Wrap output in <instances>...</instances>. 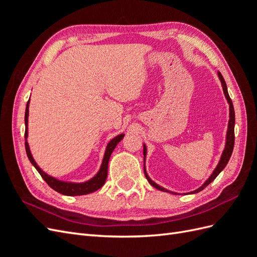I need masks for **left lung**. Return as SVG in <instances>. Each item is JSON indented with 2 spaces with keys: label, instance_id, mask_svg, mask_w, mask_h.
I'll use <instances>...</instances> for the list:
<instances>
[{
  "label": "left lung",
  "instance_id": "8db88e82",
  "mask_svg": "<svg viewBox=\"0 0 257 257\" xmlns=\"http://www.w3.org/2000/svg\"><path fill=\"white\" fill-rule=\"evenodd\" d=\"M217 76H219V79L222 83V88H223V92H224V95L225 97H226L227 99V103L229 105V120H228V126H227V133H226V139H225V147H224V150L221 154V158H220V161L219 163H217L216 167L214 168V170L212 172V174L210 175V177L207 179V180L205 181V183L199 186L198 189L194 190L193 192H190L188 194H195V193H198L200 191H203L207 185H209L210 183H211L214 179L217 177V175H219L222 170L225 168V166L227 165V163L231 157V153H232V149H234V144H235V110H234V106H232V102L231 99L228 95V92H227V87H226V82H225L223 76L220 72H217ZM146 157H147V147L146 145L144 144V172H145V176L147 178L148 182H149L152 186H154L155 189H158L160 191H163V192H168V193H172V194H179V193H176V192H172L169 190H166L163 188V186L159 185L155 183L154 181H152L150 177L148 176V173L146 170Z\"/></svg>",
  "mask_w": 257,
  "mask_h": 257
}]
</instances>
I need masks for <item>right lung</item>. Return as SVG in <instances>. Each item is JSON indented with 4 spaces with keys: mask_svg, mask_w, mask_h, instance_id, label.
I'll use <instances>...</instances> for the list:
<instances>
[{
    "mask_svg": "<svg viewBox=\"0 0 257 257\" xmlns=\"http://www.w3.org/2000/svg\"><path fill=\"white\" fill-rule=\"evenodd\" d=\"M29 106H30V99L27 104V108H26V115H25V123H26V134H25V138H26V151H27V155L30 160V162L32 163V165L36 168V170L40 175L42 176V178L44 180L47 182V184L52 188L54 191L59 192L60 194H63V195H67V196H77V195H85V194H90L97 191L98 189L102 188V186L105 184V181L107 179V173H108V163H109V159L110 155L112 153V151L114 150L115 146L118 145L122 138L124 137V134H119L118 136H115L114 138H112L111 141L107 144L106 149H105V153H104V158L102 161V165L99 167V170L97 172V174L91 178L90 180L84 181V182H71V181H62L59 180V179L54 178L50 175H48L47 173H45L44 170L37 165V163L35 162L32 153H31L30 150V146L28 143V122H29Z\"/></svg>",
    "mask_w": 257,
    "mask_h": 257,
    "instance_id": "right-lung-1",
    "label": "right lung"
}]
</instances>
